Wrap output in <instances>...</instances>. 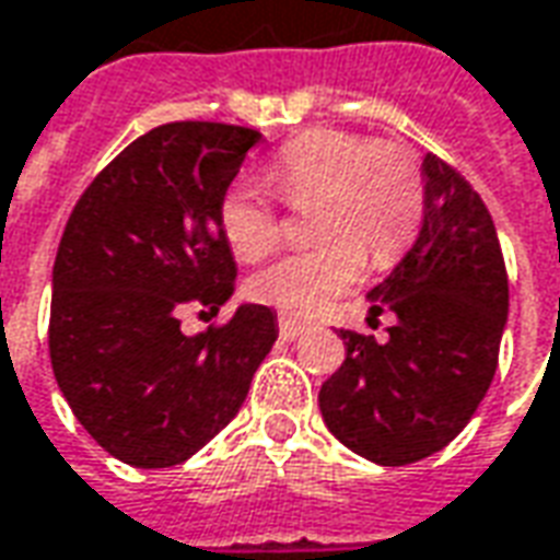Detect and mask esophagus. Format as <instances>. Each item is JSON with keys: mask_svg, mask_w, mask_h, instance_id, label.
<instances>
[{"mask_svg": "<svg viewBox=\"0 0 560 560\" xmlns=\"http://www.w3.org/2000/svg\"><path fill=\"white\" fill-rule=\"evenodd\" d=\"M308 327L303 324V320L291 318V315H281L279 318V334L281 339H288V342H293V339H300V336L306 334Z\"/></svg>", "mask_w": 560, "mask_h": 560, "instance_id": "esophagus-1", "label": "esophagus"}]
</instances>
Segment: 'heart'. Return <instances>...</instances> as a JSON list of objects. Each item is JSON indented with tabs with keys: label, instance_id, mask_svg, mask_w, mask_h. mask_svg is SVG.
<instances>
[{
	"label": "heart",
	"instance_id": "heart-1",
	"mask_svg": "<svg viewBox=\"0 0 560 560\" xmlns=\"http://www.w3.org/2000/svg\"><path fill=\"white\" fill-rule=\"evenodd\" d=\"M269 187L291 206H312L315 248L288 254L252 279L260 303L293 315H315L361 279L363 252L390 264L416 236L421 178L412 160L390 144L342 130L293 136L267 166ZM221 230L242 260L267 257L281 240L279 214L267 194L240 182L224 194Z\"/></svg>",
	"mask_w": 560,
	"mask_h": 560
}]
</instances>
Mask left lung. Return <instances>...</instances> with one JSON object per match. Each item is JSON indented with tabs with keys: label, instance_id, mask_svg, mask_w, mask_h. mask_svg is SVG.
<instances>
[{
	"label": "left lung",
	"instance_id": "1",
	"mask_svg": "<svg viewBox=\"0 0 560 560\" xmlns=\"http://www.w3.org/2000/svg\"><path fill=\"white\" fill-rule=\"evenodd\" d=\"M421 182L418 240L366 293L370 318H397L388 339L339 330L346 361L318 394L336 440L382 467L416 464L467 428L510 315L498 230L479 194L433 154Z\"/></svg>",
	"mask_w": 560,
	"mask_h": 560
}]
</instances>
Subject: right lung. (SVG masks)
I'll use <instances>...</instances> for the list:
<instances>
[{"label": "right lung", "instance_id": "add662e5", "mask_svg": "<svg viewBox=\"0 0 560 560\" xmlns=\"http://www.w3.org/2000/svg\"><path fill=\"white\" fill-rule=\"evenodd\" d=\"M257 142L248 127L163 124L93 178L62 230L50 366L84 430L130 467L197 455L236 418L279 336L257 303L194 336L178 320L236 291L221 202Z\"/></svg>", "mask_w": 560, "mask_h": 560}]
</instances>
